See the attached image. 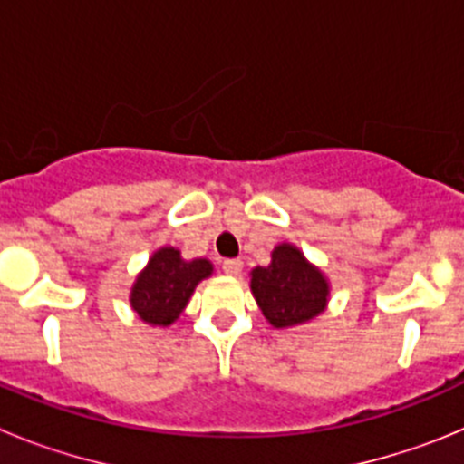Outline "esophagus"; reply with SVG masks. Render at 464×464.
I'll use <instances>...</instances> for the list:
<instances>
[{
	"mask_svg": "<svg viewBox=\"0 0 464 464\" xmlns=\"http://www.w3.org/2000/svg\"><path fill=\"white\" fill-rule=\"evenodd\" d=\"M241 269H244V262L241 260H225L223 262V272L229 274V276H239Z\"/></svg>",
	"mask_w": 464,
	"mask_h": 464,
	"instance_id": "1",
	"label": "esophagus"
}]
</instances>
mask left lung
<instances>
[{
	"label": "left lung",
	"mask_w": 464,
	"mask_h": 464,
	"mask_svg": "<svg viewBox=\"0 0 464 464\" xmlns=\"http://www.w3.org/2000/svg\"><path fill=\"white\" fill-rule=\"evenodd\" d=\"M251 293L274 327H293L323 314L330 283L293 244H278L267 267L251 272Z\"/></svg>",
	"instance_id": "left-lung-1"
}]
</instances>
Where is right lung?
Segmentation results:
<instances>
[{
  "label": "right lung",
  "mask_w": 464,
  "mask_h": 464,
  "mask_svg": "<svg viewBox=\"0 0 464 464\" xmlns=\"http://www.w3.org/2000/svg\"><path fill=\"white\" fill-rule=\"evenodd\" d=\"M213 265L204 257L183 260L181 251L165 246L153 253L132 285L130 304L149 325H171L195 293L197 283L211 276Z\"/></svg>",
  "instance_id": "1"
}]
</instances>
